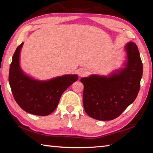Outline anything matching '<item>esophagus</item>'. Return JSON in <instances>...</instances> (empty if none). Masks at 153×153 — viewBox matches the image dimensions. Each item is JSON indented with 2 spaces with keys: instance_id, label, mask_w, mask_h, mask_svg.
<instances>
[{
  "instance_id": "obj_1",
  "label": "esophagus",
  "mask_w": 153,
  "mask_h": 153,
  "mask_svg": "<svg viewBox=\"0 0 153 153\" xmlns=\"http://www.w3.org/2000/svg\"><path fill=\"white\" fill-rule=\"evenodd\" d=\"M87 74H88V71L84 68L80 69L78 71V74L79 77H84L87 75Z\"/></svg>"
}]
</instances>
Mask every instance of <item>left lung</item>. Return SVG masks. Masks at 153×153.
<instances>
[{"instance_id": "left-lung-1", "label": "left lung", "mask_w": 153, "mask_h": 153, "mask_svg": "<svg viewBox=\"0 0 153 153\" xmlns=\"http://www.w3.org/2000/svg\"><path fill=\"white\" fill-rule=\"evenodd\" d=\"M126 59L123 68L108 76L92 74L82 77L83 104L87 114L96 120H112L135 100L143 76V63L137 45L124 46Z\"/></svg>"}]
</instances>
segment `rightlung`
<instances>
[{
    "mask_svg": "<svg viewBox=\"0 0 153 153\" xmlns=\"http://www.w3.org/2000/svg\"><path fill=\"white\" fill-rule=\"evenodd\" d=\"M23 43L16 48L9 69V82L14 98L25 112L48 116L56 109L62 94L77 81L78 76L68 74L48 80H39L26 74L20 65Z\"/></svg>",
    "mask_w": 153,
    "mask_h": 153,
    "instance_id": "add662e5",
    "label": "right lung"
}]
</instances>
